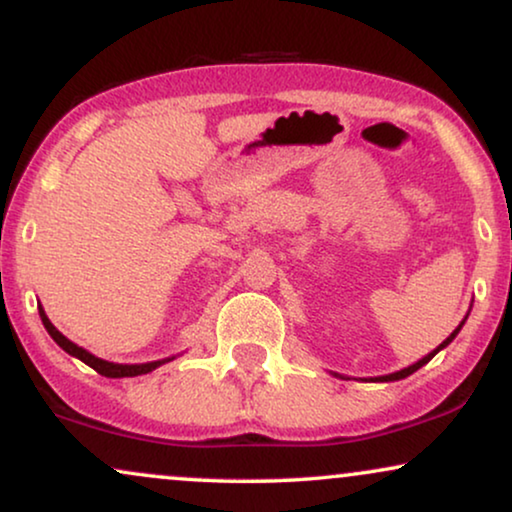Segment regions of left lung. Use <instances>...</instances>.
Wrapping results in <instances>:
<instances>
[{
    "label": "left lung",
    "instance_id": "obj_1",
    "mask_svg": "<svg viewBox=\"0 0 512 512\" xmlns=\"http://www.w3.org/2000/svg\"><path fill=\"white\" fill-rule=\"evenodd\" d=\"M461 325H463V323H461ZM461 325H459V327H456V330L452 332V335H449V337L445 339V342H442V344L438 346V349H435L433 353H428V356H426V358H421V360H419V363H414V365H410V367H405V370H400V372L386 374V377H377V379H372V381H395V379H405V377H410V374H412V372H417V370H419V367H424V365L428 363V360H431V358L435 356V353H438L440 349H445V346H447L449 342H452V339H454L456 335H459Z\"/></svg>",
    "mask_w": 512,
    "mask_h": 512
}]
</instances>
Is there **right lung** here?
<instances>
[{
  "label": "right lung",
  "mask_w": 512,
  "mask_h": 512,
  "mask_svg": "<svg viewBox=\"0 0 512 512\" xmlns=\"http://www.w3.org/2000/svg\"><path fill=\"white\" fill-rule=\"evenodd\" d=\"M39 316H42L44 327H46V330H49V335L53 337V342H56V344L60 346V349H65V351L70 353V356H74V358L84 360V363H86L88 367H93V370L98 372V374H102V377H112V379H117V377H138V374H147V372L156 370V367H159V365L166 363V360H156V363H145V365H117V363H107V360L95 358L93 353L84 351V349H81V346L72 344L70 339L60 335L56 327H53L51 320L46 318L44 309H39Z\"/></svg>",
  "instance_id": "obj_1"
}]
</instances>
